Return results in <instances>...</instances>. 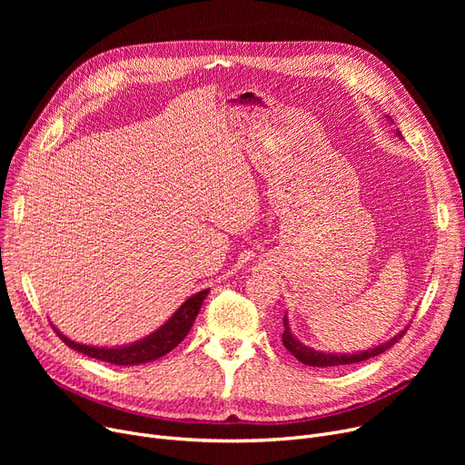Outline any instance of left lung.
Masks as SVG:
<instances>
[{
  "label": "left lung",
  "mask_w": 465,
  "mask_h": 465,
  "mask_svg": "<svg viewBox=\"0 0 465 465\" xmlns=\"http://www.w3.org/2000/svg\"><path fill=\"white\" fill-rule=\"evenodd\" d=\"M398 135H401L398 132ZM405 331L398 333L394 339H390L388 343H382L375 349H370L365 352H356V354H330V352H321V351H314L309 349L305 345H302L300 341L292 335L290 328H288V319L284 316V331H282V345L286 347V351L290 354H294V358H298L302 363L305 365H312V368H341V365H349V363H358L363 360H370L375 358L379 354H382L384 351H388L390 347H394L398 341L403 337Z\"/></svg>",
  "instance_id": "1"
}]
</instances>
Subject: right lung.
<instances>
[{
    "mask_svg": "<svg viewBox=\"0 0 465 465\" xmlns=\"http://www.w3.org/2000/svg\"><path fill=\"white\" fill-rule=\"evenodd\" d=\"M207 294H209V290H202V292H198V294H193L177 309V312L171 316V319L160 330H156L149 337L137 341V343H132L126 347H118V349L88 347V345H81V343H75V341L67 339L56 328H54V331L58 333V337L69 349L77 351L81 354H86L90 358H95V360L109 361L114 365H137V363H144V361H153V360L162 358L163 354L173 351L188 335Z\"/></svg>",
    "mask_w": 465,
    "mask_h": 465,
    "instance_id": "1",
    "label": "right lung"
}]
</instances>
